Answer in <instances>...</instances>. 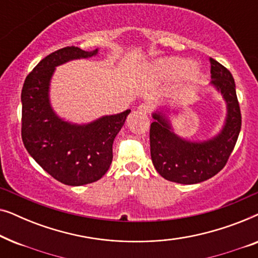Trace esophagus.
<instances>
[{
  "mask_svg": "<svg viewBox=\"0 0 258 258\" xmlns=\"http://www.w3.org/2000/svg\"><path fill=\"white\" fill-rule=\"evenodd\" d=\"M137 110H139V112H141V114H149L151 111V105L147 103H142L137 107Z\"/></svg>",
  "mask_w": 258,
  "mask_h": 258,
  "instance_id": "34e87169",
  "label": "esophagus"
}]
</instances>
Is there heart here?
Here are the masks:
<instances>
[{"label": "heart", "instance_id": "heart-1", "mask_svg": "<svg viewBox=\"0 0 258 258\" xmlns=\"http://www.w3.org/2000/svg\"><path fill=\"white\" fill-rule=\"evenodd\" d=\"M150 73L160 80H177L185 75L189 82H199L203 77L202 70L192 68L190 59L181 57L158 59L150 66Z\"/></svg>", "mask_w": 258, "mask_h": 258}]
</instances>
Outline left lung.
I'll list each match as a JSON object with an SVG mask.
<instances>
[{
    "label": "left lung",
    "mask_w": 258,
    "mask_h": 258,
    "mask_svg": "<svg viewBox=\"0 0 258 258\" xmlns=\"http://www.w3.org/2000/svg\"><path fill=\"white\" fill-rule=\"evenodd\" d=\"M210 86L222 95L227 116L221 132L207 141H190L175 134L164 111L153 114L150 125V154L162 177L181 184L207 181L227 164L241 132L242 117L234 77L229 70L210 58ZM169 112V111H167Z\"/></svg>",
    "instance_id": "1"
}]
</instances>
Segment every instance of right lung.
Instances as JSON below:
<instances>
[{
    "mask_svg": "<svg viewBox=\"0 0 258 258\" xmlns=\"http://www.w3.org/2000/svg\"><path fill=\"white\" fill-rule=\"evenodd\" d=\"M98 49L86 51L66 47L45 56L24 81L22 101V141L31 157L58 182L83 185L96 182L112 161V143L130 110L105 115L76 124L59 117L49 98L56 67L73 59L89 58Z\"/></svg>",
    "mask_w": 258,
    "mask_h": 258,
    "instance_id": "1",
    "label": "right lung"
}]
</instances>
